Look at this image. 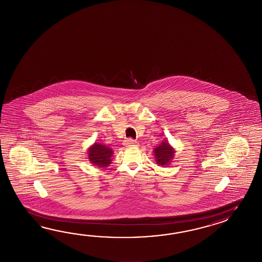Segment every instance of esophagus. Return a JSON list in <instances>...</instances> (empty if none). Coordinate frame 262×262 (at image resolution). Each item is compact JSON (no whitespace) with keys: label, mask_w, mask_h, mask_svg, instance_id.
I'll return each instance as SVG.
<instances>
[{"label":"esophagus","mask_w":262,"mask_h":262,"mask_svg":"<svg viewBox=\"0 0 262 262\" xmlns=\"http://www.w3.org/2000/svg\"><path fill=\"white\" fill-rule=\"evenodd\" d=\"M137 144V141L133 139H127L124 140V145L125 146H135Z\"/></svg>","instance_id":"34e87169"}]
</instances>
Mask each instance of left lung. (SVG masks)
<instances>
[{"label": "left lung", "instance_id": "8db88e82", "mask_svg": "<svg viewBox=\"0 0 262 262\" xmlns=\"http://www.w3.org/2000/svg\"><path fill=\"white\" fill-rule=\"evenodd\" d=\"M156 161L160 166L169 164L174 156V150L167 141H163L158 147L155 148Z\"/></svg>", "mask_w": 262, "mask_h": 262}]
</instances>
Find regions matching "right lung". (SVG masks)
I'll return each mask as SVG.
<instances>
[{
  "mask_svg": "<svg viewBox=\"0 0 262 262\" xmlns=\"http://www.w3.org/2000/svg\"><path fill=\"white\" fill-rule=\"evenodd\" d=\"M88 155L90 161L96 167H107L112 163L113 150L100 143H95L90 148Z\"/></svg>",
  "mask_w": 262,
  "mask_h": 262,
  "instance_id": "1",
  "label": "right lung"
}]
</instances>
